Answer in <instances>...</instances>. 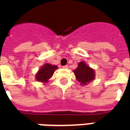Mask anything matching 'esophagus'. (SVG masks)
Instances as JSON below:
<instances>
[{
  "mask_svg": "<svg viewBox=\"0 0 130 130\" xmlns=\"http://www.w3.org/2000/svg\"><path fill=\"white\" fill-rule=\"evenodd\" d=\"M62 68H64V69H68V65H65V66H62Z\"/></svg>",
  "mask_w": 130,
  "mask_h": 130,
  "instance_id": "1",
  "label": "esophagus"
}]
</instances>
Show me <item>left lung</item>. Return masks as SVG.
Segmentation results:
<instances>
[{
	"instance_id": "obj_1",
	"label": "left lung",
	"mask_w": 130,
	"mask_h": 130,
	"mask_svg": "<svg viewBox=\"0 0 130 130\" xmlns=\"http://www.w3.org/2000/svg\"><path fill=\"white\" fill-rule=\"evenodd\" d=\"M74 73L76 80L83 86L89 84L93 79H95V70L88 66L84 61L79 62L77 68L74 70Z\"/></svg>"
}]
</instances>
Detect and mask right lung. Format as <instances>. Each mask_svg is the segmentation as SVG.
<instances>
[{"mask_svg":"<svg viewBox=\"0 0 130 130\" xmlns=\"http://www.w3.org/2000/svg\"><path fill=\"white\" fill-rule=\"evenodd\" d=\"M57 69H58V67L56 65L46 63L41 67V68L37 72L35 75V79L37 82L46 84L48 82V79L53 76L54 72Z\"/></svg>","mask_w":130,"mask_h":130,"instance_id":"right-lung-1","label":"right lung"}]
</instances>
